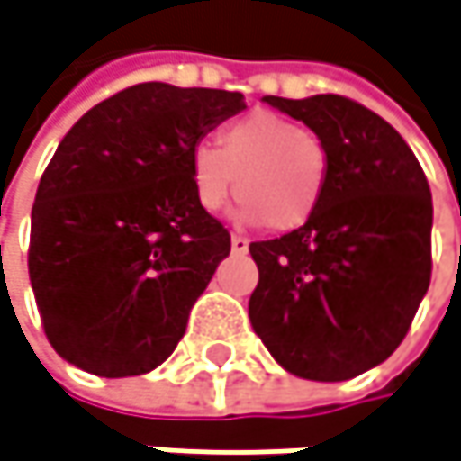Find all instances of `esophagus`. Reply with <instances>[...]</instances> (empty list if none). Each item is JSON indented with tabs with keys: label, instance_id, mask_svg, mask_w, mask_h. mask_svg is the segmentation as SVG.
Returning a JSON list of instances; mask_svg holds the SVG:
<instances>
[{
	"label": "esophagus",
	"instance_id": "esophagus-1",
	"mask_svg": "<svg viewBox=\"0 0 461 461\" xmlns=\"http://www.w3.org/2000/svg\"><path fill=\"white\" fill-rule=\"evenodd\" d=\"M230 247H233L236 255H244V252L249 249V239H244V236H230Z\"/></svg>",
	"mask_w": 461,
	"mask_h": 461
}]
</instances>
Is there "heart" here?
<instances>
[{"instance_id": "1", "label": "heart", "mask_w": 461, "mask_h": 461, "mask_svg": "<svg viewBox=\"0 0 461 461\" xmlns=\"http://www.w3.org/2000/svg\"><path fill=\"white\" fill-rule=\"evenodd\" d=\"M217 143L196 145L191 153V183L202 209H225L236 177L244 214L273 233L297 230L316 214L329 180V148L316 132L255 111L228 124Z\"/></svg>"}]
</instances>
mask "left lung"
<instances>
[{"mask_svg": "<svg viewBox=\"0 0 461 461\" xmlns=\"http://www.w3.org/2000/svg\"><path fill=\"white\" fill-rule=\"evenodd\" d=\"M262 100L326 143L329 180L303 228L249 244L259 270L249 321L286 372L342 382L395 353L430 286V185L366 105L342 95Z\"/></svg>", "mask_w": 461, "mask_h": 461, "instance_id": "obj_1", "label": "left lung"}]
</instances>
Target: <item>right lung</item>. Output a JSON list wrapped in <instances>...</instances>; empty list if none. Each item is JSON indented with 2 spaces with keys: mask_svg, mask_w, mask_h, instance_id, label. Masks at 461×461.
I'll list each match as a JSON object with an SVG mask.
<instances>
[{
  "mask_svg": "<svg viewBox=\"0 0 461 461\" xmlns=\"http://www.w3.org/2000/svg\"><path fill=\"white\" fill-rule=\"evenodd\" d=\"M244 95L145 82L89 108L60 140L31 209L29 276L44 334L97 376L145 375L185 334L230 255L199 206L191 153Z\"/></svg>",
  "mask_w": 461,
  "mask_h": 461,
  "instance_id": "add662e5",
  "label": "right lung"
}]
</instances>
